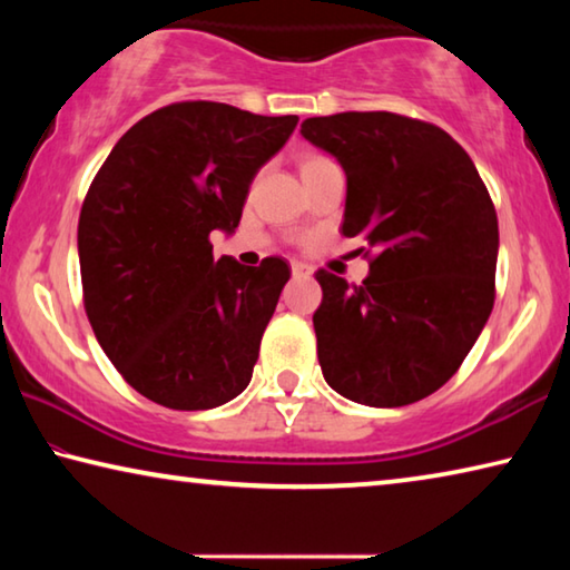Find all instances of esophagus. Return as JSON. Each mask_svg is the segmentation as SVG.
I'll list each match as a JSON object with an SVG mask.
<instances>
[{
    "mask_svg": "<svg viewBox=\"0 0 570 570\" xmlns=\"http://www.w3.org/2000/svg\"><path fill=\"white\" fill-rule=\"evenodd\" d=\"M292 274H294V278H308L314 274V268L308 264H302V262H292Z\"/></svg>",
    "mask_w": 570,
    "mask_h": 570,
    "instance_id": "esophagus-1",
    "label": "esophagus"
}]
</instances>
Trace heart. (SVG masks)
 <instances>
[{
  "instance_id": "b5f03b06",
  "label": "heart",
  "mask_w": 570,
  "mask_h": 570,
  "mask_svg": "<svg viewBox=\"0 0 570 570\" xmlns=\"http://www.w3.org/2000/svg\"><path fill=\"white\" fill-rule=\"evenodd\" d=\"M322 160H330V158H324V156H308V158H304V163H302V170H304V168H312V166H316V163H322Z\"/></svg>"
}]
</instances>
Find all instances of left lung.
<instances>
[{
	"label": "left lung",
	"mask_w": 570,
	"mask_h": 570,
	"mask_svg": "<svg viewBox=\"0 0 570 570\" xmlns=\"http://www.w3.org/2000/svg\"><path fill=\"white\" fill-rule=\"evenodd\" d=\"M302 135L346 173L344 236H362L370 276L320 268L314 312L324 380L346 400L402 407L460 370L495 302L498 216L458 140L397 112L306 118Z\"/></svg>",
	"instance_id": "1"
}]
</instances>
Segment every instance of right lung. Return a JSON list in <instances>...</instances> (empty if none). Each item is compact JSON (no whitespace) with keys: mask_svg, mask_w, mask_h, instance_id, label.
<instances>
[{"mask_svg":"<svg viewBox=\"0 0 570 570\" xmlns=\"http://www.w3.org/2000/svg\"><path fill=\"white\" fill-rule=\"evenodd\" d=\"M296 122L173 102L135 122L92 178L77 226L85 312L142 397L190 412L248 387L292 268L216 262L210 230L238 226L256 170Z\"/></svg>","mask_w":570,"mask_h":570,"instance_id":"1","label":"right lung"}]
</instances>
